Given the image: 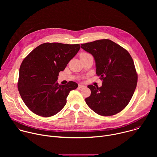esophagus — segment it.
I'll return each mask as SVG.
<instances>
[{"mask_svg": "<svg viewBox=\"0 0 157 157\" xmlns=\"http://www.w3.org/2000/svg\"><path fill=\"white\" fill-rule=\"evenodd\" d=\"M84 85H83V84H79V88H83V87H84Z\"/></svg>", "mask_w": 157, "mask_h": 157, "instance_id": "1", "label": "esophagus"}]
</instances>
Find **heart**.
I'll use <instances>...</instances> for the list:
<instances>
[{
	"mask_svg": "<svg viewBox=\"0 0 157 157\" xmlns=\"http://www.w3.org/2000/svg\"><path fill=\"white\" fill-rule=\"evenodd\" d=\"M86 55V53H83V54H82L81 55Z\"/></svg>",
	"mask_w": 157,
	"mask_h": 157,
	"instance_id": "heart-1",
	"label": "heart"
}]
</instances>
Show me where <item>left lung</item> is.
<instances>
[{
	"instance_id": "obj_1",
	"label": "left lung",
	"mask_w": 157,
	"mask_h": 157,
	"mask_svg": "<svg viewBox=\"0 0 157 157\" xmlns=\"http://www.w3.org/2000/svg\"><path fill=\"white\" fill-rule=\"evenodd\" d=\"M81 48L94 58L96 75L102 80L101 87L88 85L90 96L87 105L103 116H113L130 102L137 83V75L128 52L107 39L81 44Z\"/></svg>"
}]
</instances>
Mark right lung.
Returning a JSON list of instances; mask_svg holds the SVG:
<instances>
[{
	"label": "right lung",
	"mask_w": 157,
	"mask_h": 157,
	"mask_svg": "<svg viewBox=\"0 0 157 157\" xmlns=\"http://www.w3.org/2000/svg\"><path fill=\"white\" fill-rule=\"evenodd\" d=\"M79 44L44 43L35 48L22 61L18 89L27 107L35 114L51 117L66 104L70 92L78 87L70 81L57 82L58 74L80 49Z\"/></svg>",
	"instance_id": "obj_1"
}]
</instances>
